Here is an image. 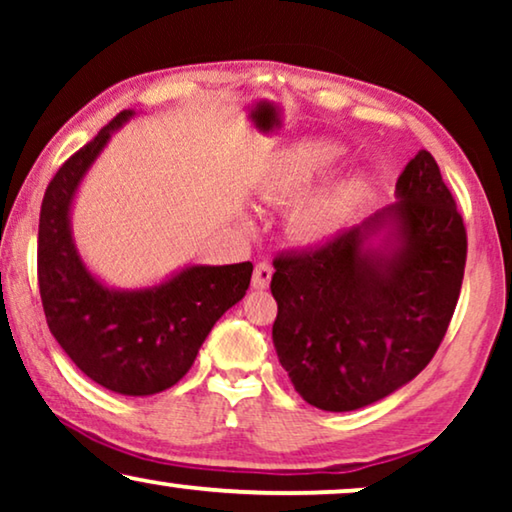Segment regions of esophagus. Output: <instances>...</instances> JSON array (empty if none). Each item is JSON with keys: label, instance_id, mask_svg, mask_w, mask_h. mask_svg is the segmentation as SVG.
<instances>
[{"label": "esophagus", "instance_id": "obj_1", "mask_svg": "<svg viewBox=\"0 0 512 512\" xmlns=\"http://www.w3.org/2000/svg\"><path fill=\"white\" fill-rule=\"evenodd\" d=\"M272 279V265L270 263H256L254 268V277H251V284H254V289H265V286L270 284Z\"/></svg>", "mask_w": 512, "mask_h": 512}]
</instances>
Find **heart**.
Wrapping results in <instances>:
<instances>
[{"label": "heart", "instance_id": "obj_1", "mask_svg": "<svg viewBox=\"0 0 512 512\" xmlns=\"http://www.w3.org/2000/svg\"><path fill=\"white\" fill-rule=\"evenodd\" d=\"M338 160V149L328 144H303L284 156L279 163L272 191L284 198L303 195L321 174L328 172ZM359 200V184L342 181L307 198L296 212V230L310 240H324L338 233L345 221L352 216Z\"/></svg>", "mask_w": 512, "mask_h": 512}]
</instances>
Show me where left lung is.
Here are the masks:
<instances>
[{"mask_svg":"<svg viewBox=\"0 0 512 512\" xmlns=\"http://www.w3.org/2000/svg\"><path fill=\"white\" fill-rule=\"evenodd\" d=\"M398 200L361 226L272 265V340L293 387L319 410H359L429 366L457 307L466 228L429 151L396 181ZM382 227L396 245L365 249Z\"/></svg>","mask_w":512,"mask_h":512,"instance_id":"left-lung-1","label":"left lung"}]
</instances>
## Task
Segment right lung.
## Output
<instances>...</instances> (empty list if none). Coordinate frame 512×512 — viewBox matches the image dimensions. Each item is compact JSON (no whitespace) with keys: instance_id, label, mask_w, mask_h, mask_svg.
Returning a JSON list of instances; mask_svg holds the SVG:
<instances>
[{"instance_id":"obj_1","label":"right lung","mask_w":512,"mask_h":512,"mask_svg":"<svg viewBox=\"0 0 512 512\" xmlns=\"http://www.w3.org/2000/svg\"><path fill=\"white\" fill-rule=\"evenodd\" d=\"M130 116L125 109L111 118L46 186L37 275L46 324L76 368L116 394L151 396L188 373L212 326L244 298L254 265H193L144 291H111L90 275L69 233V207L90 163Z\"/></svg>"}]
</instances>
